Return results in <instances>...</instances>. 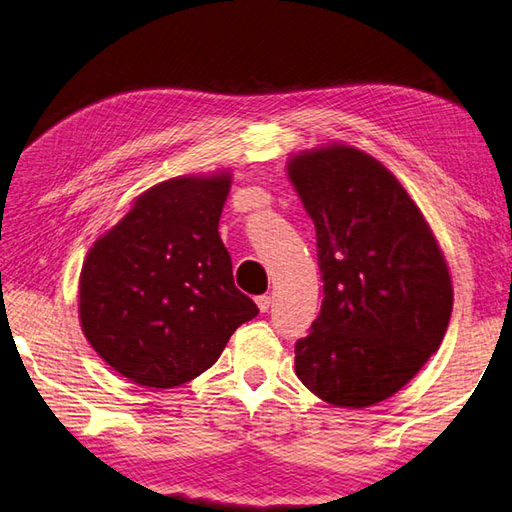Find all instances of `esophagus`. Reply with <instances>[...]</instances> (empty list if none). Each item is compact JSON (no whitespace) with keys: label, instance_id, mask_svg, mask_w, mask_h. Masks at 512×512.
Masks as SVG:
<instances>
[{"label":"esophagus","instance_id":"34e87169","mask_svg":"<svg viewBox=\"0 0 512 512\" xmlns=\"http://www.w3.org/2000/svg\"><path fill=\"white\" fill-rule=\"evenodd\" d=\"M256 305H258V310L260 312H267L269 310V307H272V298H269V296H256Z\"/></svg>","mask_w":512,"mask_h":512}]
</instances>
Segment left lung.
Wrapping results in <instances>:
<instances>
[{"mask_svg":"<svg viewBox=\"0 0 512 512\" xmlns=\"http://www.w3.org/2000/svg\"><path fill=\"white\" fill-rule=\"evenodd\" d=\"M287 176L316 227L321 314L296 341V376L339 408L390 399L439 350L452 312L446 258L379 160L347 144L305 151Z\"/></svg>","mask_w":512,"mask_h":512,"instance_id":"obj_1","label":"left lung"}]
</instances>
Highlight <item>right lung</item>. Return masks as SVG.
Listing matches in <instances>:
<instances>
[{
	"mask_svg": "<svg viewBox=\"0 0 512 512\" xmlns=\"http://www.w3.org/2000/svg\"><path fill=\"white\" fill-rule=\"evenodd\" d=\"M229 187L227 171L160 182L86 254L82 332L129 381L173 388L196 379L258 314L234 285L218 234Z\"/></svg>",
	"mask_w": 512,
	"mask_h": 512,
	"instance_id": "add662e5",
	"label": "right lung"
}]
</instances>
